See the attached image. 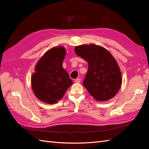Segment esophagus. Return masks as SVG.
I'll list each match as a JSON object with an SVG mask.
<instances>
[{
	"label": "esophagus",
	"mask_w": 149,
	"mask_h": 149,
	"mask_svg": "<svg viewBox=\"0 0 149 149\" xmlns=\"http://www.w3.org/2000/svg\"><path fill=\"white\" fill-rule=\"evenodd\" d=\"M74 81H75V83H80V81H81V79H80V78L76 79Z\"/></svg>",
	"instance_id": "1"
}]
</instances>
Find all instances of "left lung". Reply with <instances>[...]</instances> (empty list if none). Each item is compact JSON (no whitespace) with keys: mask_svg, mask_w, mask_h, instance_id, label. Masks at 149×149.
Here are the masks:
<instances>
[{"mask_svg":"<svg viewBox=\"0 0 149 149\" xmlns=\"http://www.w3.org/2000/svg\"><path fill=\"white\" fill-rule=\"evenodd\" d=\"M74 52L88 61V70L83 84L89 93L100 101L113 97L120 89L122 78L119 67L110 52L94 44L77 46Z\"/></svg>","mask_w":149,"mask_h":149,"instance_id":"1","label":"left lung"}]
</instances>
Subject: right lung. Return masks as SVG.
Instances as JSON below:
<instances>
[{
    "mask_svg": "<svg viewBox=\"0 0 149 149\" xmlns=\"http://www.w3.org/2000/svg\"><path fill=\"white\" fill-rule=\"evenodd\" d=\"M66 55L63 47L49 49L35 66L31 76V88L39 100L52 104L63 97L66 90L73 84L67 71L63 68Z\"/></svg>",
    "mask_w": 149,
    "mask_h": 149,
    "instance_id": "1",
    "label": "right lung"
}]
</instances>
